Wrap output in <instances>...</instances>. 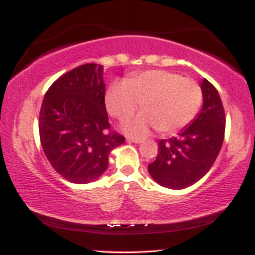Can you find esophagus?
<instances>
[{
    "instance_id": "esophagus-1",
    "label": "esophagus",
    "mask_w": 255,
    "mask_h": 255,
    "mask_svg": "<svg viewBox=\"0 0 255 255\" xmlns=\"http://www.w3.org/2000/svg\"><path fill=\"white\" fill-rule=\"evenodd\" d=\"M127 142L135 143V144H139V143H142V139H138V138H127Z\"/></svg>"
}]
</instances>
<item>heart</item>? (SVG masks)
I'll use <instances>...</instances> for the list:
<instances>
[{
  "label": "heart",
  "instance_id": "obj_1",
  "mask_svg": "<svg viewBox=\"0 0 255 255\" xmlns=\"http://www.w3.org/2000/svg\"><path fill=\"white\" fill-rule=\"evenodd\" d=\"M143 112L126 121L127 135L143 137L156 127L160 132H174L194 119L202 102L200 85L181 75L149 70L128 81H114L106 91V109L111 116L126 120L137 110Z\"/></svg>",
  "mask_w": 255,
  "mask_h": 255
}]
</instances>
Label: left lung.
<instances>
[{
	"instance_id": "1",
	"label": "left lung",
	"mask_w": 255,
	"mask_h": 255,
	"mask_svg": "<svg viewBox=\"0 0 255 255\" xmlns=\"http://www.w3.org/2000/svg\"><path fill=\"white\" fill-rule=\"evenodd\" d=\"M201 112L178 132L158 141V155L148 165L153 180L163 187L184 189L208 173L223 144L225 113L218 91L209 81L201 82Z\"/></svg>"
}]
</instances>
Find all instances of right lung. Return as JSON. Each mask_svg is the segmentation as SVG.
Returning <instances> with one entry per match:
<instances>
[{
	"instance_id": "right-lung-1",
	"label": "right lung",
	"mask_w": 255,
	"mask_h": 255,
	"mask_svg": "<svg viewBox=\"0 0 255 255\" xmlns=\"http://www.w3.org/2000/svg\"><path fill=\"white\" fill-rule=\"evenodd\" d=\"M102 64L87 63L51 85L39 114L42 150L68 181L89 184L109 167V156L125 137L110 131Z\"/></svg>"
}]
</instances>
